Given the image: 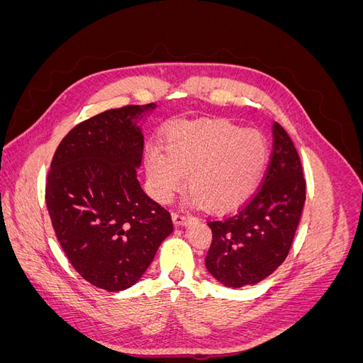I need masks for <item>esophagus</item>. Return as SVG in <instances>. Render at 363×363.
<instances>
[{
  "mask_svg": "<svg viewBox=\"0 0 363 363\" xmlns=\"http://www.w3.org/2000/svg\"><path fill=\"white\" fill-rule=\"evenodd\" d=\"M192 219H194V216L184 211H175L172 213V221L175 225H186L188 223H191Z\"/></svg>",
  "mask_w": 363,
  "mask_h": 363,
  "instance_id": "esophagus-1",
  "label": "esophagus"
}]
</instances>
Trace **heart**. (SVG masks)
<instances>
[{"instance_id":"b5f03b06","label":"heart","mask_w":363,"mask_h":363,"mask_svg":"<svg viewBox=\"0 0 363 363\" xmlns=\"http://www.w3.org/2000/svg\"><path fill=\"white\" fill-rule=\"evenodd\" d=\"M163 150L164 155L150 150L145 157L152 195L169 201L188 175L189 191L211 212L242 204L257 188L268 162L265 138L227 121L175 124Z\"/></svg>"}]
</instances>
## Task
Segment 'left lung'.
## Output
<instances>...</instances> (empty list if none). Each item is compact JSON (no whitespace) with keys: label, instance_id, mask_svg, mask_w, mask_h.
<instances>
[{"label":"left lung","instance_id":"8db88e82","mask_svg":"<svg viewBox=\"0 0 363 363\" xmlns=\"http://www.w3.org/2000/svg\"><path fill=\"white\" fill-rule=\"evenodd\" d=\"M272 152L257 192L232 215L208 219L206 267L228 288L267 279L286 259L306 201V180L294 142L272 124Z\"/></svg>","mask_w":363,"mask_h":363}]
</instances>
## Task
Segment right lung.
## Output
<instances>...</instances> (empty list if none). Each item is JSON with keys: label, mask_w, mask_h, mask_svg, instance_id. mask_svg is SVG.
<instances>
[{"label": "right lung", "mask_w": 363, "mask_h": 363, "mask_svg": "<svg viewBox=\"0 0 363 363\" xmlns=\"http://www.w3.org/2000/svg\"><path fill=\"white\" fill-rule=\"evenodd\" d=\"M156 107L111 108L75 125L47 177V208L65 255L84 280L108 292L133 286L174 230L169 212L136 177L144 152L138 121Z\"/></svg>", "instance_id": "right-lung-1"}]
</instances>
